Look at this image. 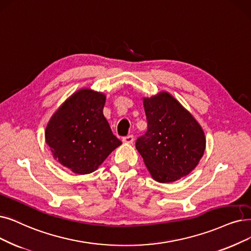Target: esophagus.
I'll return each instance as SVG.
<instances>
[{
	"label": "esophagus",
	"mask_w": 251,
	"mask_h": 251,
	"mask_svg": "<svg viewBox=\"0 0 251 251\" xmlns=\"http://www.w3.org/2000/svg\"><path fill=\"white\" fill-rule=\"evenodd\" d=\"M123 141L127 144H132L134 142V136L133 135H127L123 138Z\"/></svg>",
	"instance_id": "34e87169"
}]
</instances>
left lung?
<instances>
[{
  "mask_svg": "<svg viewBox=\"0 0 251 251\" xmlns=\"http://www.w3.org/2000/svg\"><path fill=\"white\" fill-rule=\"evenodd\" d=\"M147 131L136 141L149 173L160 183L188 175L202 158L206 138L202 126L167 92L144 98Z\"/></svg>",
  "mask_w": 251,
  "mask_h": 251,
  "instance_id": "obj_1",
  "label": "left lung"
}]
</instances>
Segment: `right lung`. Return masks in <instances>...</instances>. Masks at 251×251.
<instances>
[{"label":"right lung","mask_w":251,"mask_h":251,"mask_svg":"<svg viewBox=\"0 0 251 251\" xmlns=\"http://www.w3.org/2000/svg\"><path fill=\"white\" fill-rule=\"evenodd\" d=\"M106 96L79 89L51 116L45 141L53 157L76 174H89L122 144L103 114Z\"/></svg>","instance_id":"1"}]
</instances>
